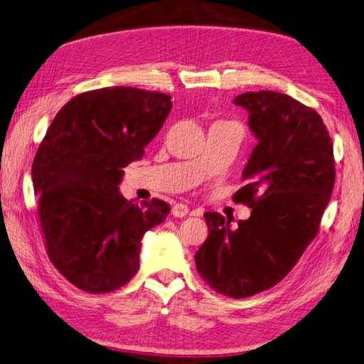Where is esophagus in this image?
<instances>
[{
    "label": "esophagus",
    "instance_id": "1",
    "mask_svg": "<svg viewBox=\"0 0 364 364\" xmlns=\"http://www.w3.org/2000/svg\"><path fill=\"white\" fill-rule=\"evenodd\" d=\"M189 210L191 209L186 205H183V203H176V205L172 208V214L175 217H186L189 214Z\"/></svg>",
    "mask_w": 364,
    "mask_h": 364
}]
</instances>
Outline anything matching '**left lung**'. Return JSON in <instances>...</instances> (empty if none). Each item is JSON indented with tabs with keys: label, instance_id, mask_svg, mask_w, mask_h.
<instances>
[{
	"label": "left lung",
	"instance_id": "1",
	"mask_svg": "<svg viewBox=\"0 0 364 364\" xmlns=\"http://www.w3.org/2000/svg\"><path fill=\"white\" fill-rule=\"evenodd\" d=\"M234 104L248 112L257 139L234 200L251 217L231 220L206 213V242L196 255L200 276L235 299L272 289L316 237L335 184L333 147L321 116L274 91L243 92Z\"/></svg>",
	"mask_w": 364,
	"mask_h": 364
}]
</instances>
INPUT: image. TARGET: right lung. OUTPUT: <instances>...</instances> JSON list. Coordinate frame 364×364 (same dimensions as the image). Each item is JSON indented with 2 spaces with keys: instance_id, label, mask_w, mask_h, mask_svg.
<instances>
[{
  "instance_id": "right-lung-1",
  "label": "right lung",
  "mask_w": 364,
  "mask_h": 364,
  "mask_svg": "<svg viewBox=\"0 0 364 364\" xmlns=\"http://www.w3.org/2000/svg\"><path fill=\"white\" fill-rule=\"evenodd\" d=\"M171 96L130 87L83 92L54 117L32 163L48 256L77 289L108 293L139 268L141 240L171 206L119 192L122 168L144 155L171 113Z\"/></svg>"
}]
</instances>
